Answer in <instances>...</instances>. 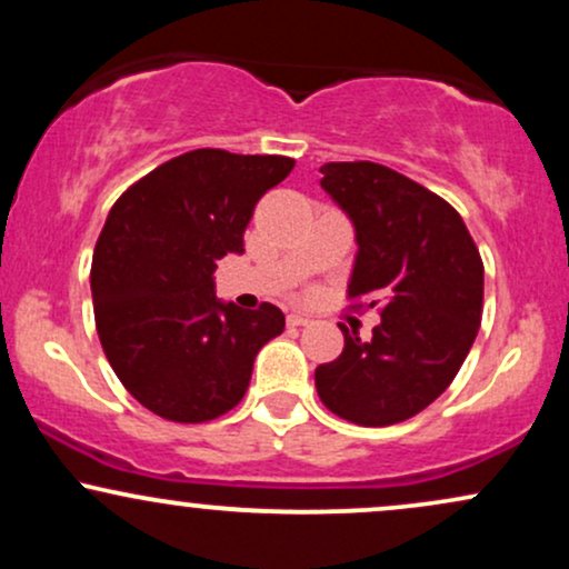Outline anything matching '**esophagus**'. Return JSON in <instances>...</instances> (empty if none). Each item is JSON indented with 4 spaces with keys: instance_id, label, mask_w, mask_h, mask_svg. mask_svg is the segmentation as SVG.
<instances>
[{
    "instance_id": "obj_1",
    "label": "esophagus",
    "mask_w": 569,
    "mask_h": 569,
    "mask_svg": "<svg viewBox=\"0 0 569 569\" xmlns=\"http://www.w3.org/2000/svg\"><path fill=\"white\" fill-rule=\"evenodd\" d=\"M310 323V318L307 316H299V312H291L289 316V326H307Z\"/></svg>"
}]
</instances>
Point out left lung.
Masks as SVG:
<instances>
[{
    "label": "left lung",
    "instance_id": "1",
    "mask_svg": "<svg viewBox=\"0 0 569 569\" xmlns=\"http://www.w3.org/2000/svg\"><path fill=\"white\" fill-rule=\"evenodd\" d=\"M321 187L356 232L350 297L380 305L369 342L348 329L337 361L316 369L321 401L342 420L382 428L433 403L481 323L485 264L460 213L377 162H326Z\"/></svg>",
    "mask_w": 569,
    "mask_h": 569
}]
</instances>
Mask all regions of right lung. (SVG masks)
<instances>
[{
	"mask_svg": "<svg viewBox=\"0 0 569 569\" xmlns=\"http://www.w3.org/2000/svg\"><path fill=\"white\" fill-rule=\"evenodd\" d=\"M280 154L194 149L114 202L93 251L96 329L128 393L173 422L230 411L257 352L283 331L276 305L217 297V262L243 253L259 198L291 173Z\"/></svg>",
	"mask_w": 569,
	"mask_h": 569,
	"instance_id": "1",
	"label": "right lung"
}]
</instances>
